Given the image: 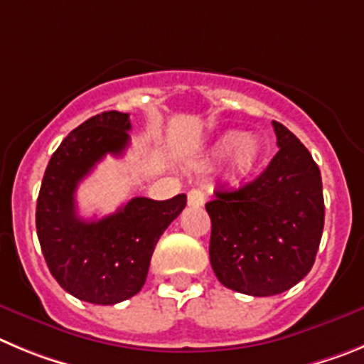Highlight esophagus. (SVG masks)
Here are the masks:
<instances>
[{
	"label": "esophagus",
	"mask_w": 364,
	"mask_h": 364,
	"mask_svg": "<svg viewBox=\"0 0 364 364\" xmlns=\"http://www.w3.org/2000/svg\"><path fill=\"white\" fill-rule=\"evenodd\" d=\"M188 205L190 206H203L205 205V192L199 188H192L188 192Z\"/></svg>",
	"instance_id": "34e87169"
}]
</instances>
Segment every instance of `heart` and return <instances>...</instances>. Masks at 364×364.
Wrapping results in <instances>:
<instances>
[{"mask_svg": "<svg viewBox=\"0 0 364 364\" xmlns=\"http://www.w3.org/2000/svg\"><path fill=\"white\" fill-rule=\"evenodd\" d=\"M263 146L261 141L252 134H239V132H225L215 139V143L210 149L212 161H223L230 158V178L241 179L247 178L248 174L254 172L261 159Z\"/></svg>", "mask_w": 364, "mask_h": 364, "instance_id": "b5f03b06", "label": "heart"}]
</instances>
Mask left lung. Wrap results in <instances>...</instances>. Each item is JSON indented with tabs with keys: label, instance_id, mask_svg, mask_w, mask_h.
Here are the masks:
<instances>
[{
	"label": "left lung",
	"instance_id": "1",
	"mask_svg": "<svg viewBox=\"0 0 364 364\" xmlns=\"http://www.w3.org/2000/svg\"><path fill=\"white\" fill-rule=\"evenodd\" d=\"M277 154L254 181L218 190L210 215V264L219 283L267 297L299 283L312 268L325 225L319 166L284 125L272 121Z\"/></svg>",
	"mask_w": 364,
	"mask_h": 364
}]
</instances>
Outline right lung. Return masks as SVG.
<instances>
[{"label":"right lung","instance_id":"right-lung-1","mask_svg":"<svg viewBox=\"0 0 364 364\" xmlns=\"http://www.w3.org/2000/svg\"><path fill=\"white\" fill-rule=\"evenodd\" d=\"M129 114L110 110L81 123L52 154L36 206L48 270L63 290L92 304H116L143 288L154 248L181 214L186 196L134 198L101 219L77 215L76 188L107 156L129 146Z\"/></svg>","mask_w":364,"mask_h":364}]
</instances>
